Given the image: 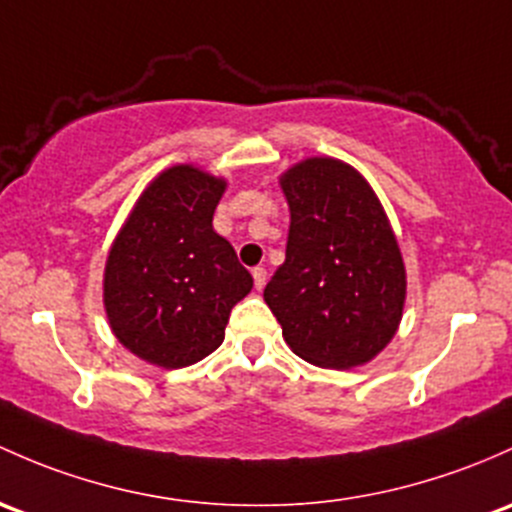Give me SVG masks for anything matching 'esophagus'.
Returning <instances> with one entry per match:
<instances>
[{"mask_svg":"<svg viewBox=\"0 0 512 512\" xmlns=\"http://www.w3.org/2000/svg\"><path fill=\"white\" fill-rule=\"evenodd\" d=\"M252 279H255V289H262L267 284V270L265 267H255L252 270Z\"/></svg>","mask_w":512,"mask_h":512,"instance_id":"obj_1","label":"esophagus"}]
</instances>
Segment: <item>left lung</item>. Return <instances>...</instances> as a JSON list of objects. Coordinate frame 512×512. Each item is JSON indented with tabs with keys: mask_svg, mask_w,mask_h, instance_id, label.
Segmentation results:
<instances>
[{
	"mask_svg": "<svg viewBox=\"0 0 512 512\" xmlns=\"http://www.w3.org/2000/svg\"><path fill=\"white\" fill-rule=\"evenodd\" d=\"M289 203L284 265L265 301L287 346L321 368H355L395 336L407 274L368 181L343 161L311 157L279 179Z\"/></svg>",
	"mask_w": 512,
	"mask_h": 512,
	"instance_id": "8db88e82",
	"label": "left lung"
}]
</instances>
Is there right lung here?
Returning <instances> with one entry per match:
<instances>
[{
    "instance_id": "add662e5",
    "label": "right lung",
    "mask_w": 512,
    "mask_h": 512,
    "mask_svg": "<svg viewBox=\"0 0 512 512\" xmlns=\"http://www.w3.org/2000/svg\"><path fill=\"white\" fill-rule=\"evenodd\" d=\"M225 179L176 164L152 181L110 247L107 321L137 358L174 370L223 343L230 311L252 289L233 245L213 230Z\"/></svg>"
}]
</instances>
